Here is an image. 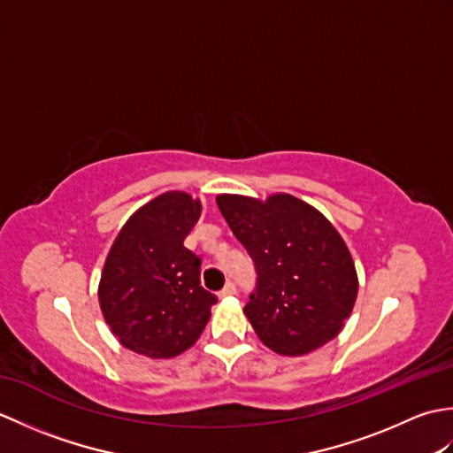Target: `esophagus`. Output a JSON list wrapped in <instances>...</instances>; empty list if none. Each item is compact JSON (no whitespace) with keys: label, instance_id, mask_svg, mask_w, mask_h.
Here are the masks:
<instances>
[{"label":"esophagus","instance_id":"obj_1","mask_svg":"<svg viewBox=\"0 0 453 453\" xmlns=\"http://www.w3.org/2000/svg\"><path fill=\"white\" fill-rule=\"evenodd\" d=\"M234 294H237L235 284H234V282H227L224 288H221L219 297H227V296H234Z\"/></svg>","mask_w":453,"mask_h":453}]
</instances>
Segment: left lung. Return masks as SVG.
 Returning <instances> with one entry per match:
<instances>
[{
    "label": "left lung",
    "instance_id": "left-lung-1",
    "mask_svg": "<svg viewBox=\"0 0 453 453\" xmlns=\"http://www.w3.org/2000/svg\"><path fill=\"white\" fill-rule=\"evenodd\" d=\"M216 202L257 266V292L243 311L263 344L302 356L333 341L352 313L358 274L331 221L286 192Z\"/></svg>",
    "mask_w": 453,
    "mask_h": 453
}]
</instances>
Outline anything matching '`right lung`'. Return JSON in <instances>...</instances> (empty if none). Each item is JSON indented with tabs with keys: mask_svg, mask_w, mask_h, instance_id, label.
<instances>
[{
	"mask_svg": "<svg viewBox=\"0 0 453 453\" xmlns=\"http://www.w3.org/2000/svg\"><path fill=\"white\" fill-rule=\"evenodd\" d=\"M200 214V198L163 192L134 211L114 239L97 294L124 349L173 358L204 331L216 296L200 286V258L182 245Z\"/></svg>",
	"mask_w": 453,
	"mask_h": 453,
	"instance_id": "right-lung-1",
	"label": "right lung"
}]
</instances>
